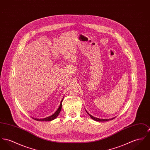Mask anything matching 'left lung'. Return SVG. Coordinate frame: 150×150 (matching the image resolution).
Returning a JSON list of instances; mask_svg holds the SVG:
<instances>
[{
	"mask_svg": "<svg viewBox=\"0 0 150 150\" xmlns=\"http://www.w3.org/2000/svg\"><path fill=\"white\" fill-rule=\"evenodd\" d=\"M86 111L87 112V113L89 115V116L92 118L93 120H95V121H98V122H106V121H108V120H112L113 119L115 118V117H113V118H112V119H99V118H96V117H93V116L90 115L86 110Z\"/></svg>",
	"mask_w": 150,
	"mask_h": 150,
	"instance_id": "1",
	"label": "left lung"
}]
</instances>
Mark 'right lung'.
Wrapping results in <instances>:
<instances>
[{
	"instance_id": "add662e5",
	"label": "right lung",
	"mask_w": 150,
	"mask_h": 150,
	"mask_svg": "<svg viewBox=\"0 0 150 150\" xmlns=\"http://www.w3.org/2000/svg\"><path fill=\"white\" fill-rule=\"evenodd\" d=\"M62 101H63V100H62L61 101V102H60V105H59V108H58V110H57V111H56L53 115L50 116H48V117H47L44 118V119H36V118H33V119H34V120H37V121H43V122H44V121H45V122H48V121H51V120H54V119H55V118L58 116V115L59 114V113H60V111H61V109H62Z\"/></svg>"
}]
</instances>
